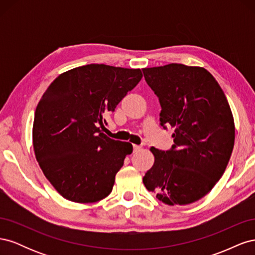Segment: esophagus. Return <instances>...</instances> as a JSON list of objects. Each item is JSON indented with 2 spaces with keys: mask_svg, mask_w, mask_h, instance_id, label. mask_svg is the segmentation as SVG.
Masks as SVG:
<instances>
[{
  "mask_svg": "<svg viewBox=\"0 0 255 255\" xmlns=\"http://www.w3.org/2000/svg\"><path fill=\"white\" fill-rule=\"evenodd\" d=\"M133 149H134V152H138L141 150V146L140 145H137V144H134L133 145Z\"/></svg>",
  "mask_w": 255,
  "mask_h": 255,
  "instance_id": "1",
  "label": "esophagus"
}]
</instances>
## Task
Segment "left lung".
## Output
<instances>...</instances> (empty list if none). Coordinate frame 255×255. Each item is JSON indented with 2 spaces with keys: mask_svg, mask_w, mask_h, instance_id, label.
<instances>
[{
  "mask_svg": "<svg viewBox=\"0 0 255 255\" xmlns=\"http://www.w3.org/2000/svg\"><path fill=\"white\" fill-rule=\"evenodd\" d=\"M142 72L159 100V125L174 129L170 150L150 149L155 160L142 182L165 204L194 203L220 180L232 154L235 126L229 102L202 67L169 64Z\"/></svg>",
  "mask_w": 255,
  "mask_h": 255,
  "instance_id": "left-lung-1",
  "label": "left lung"
}]
</instances>
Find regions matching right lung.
Returning a JSON list of instances; mask_svg holds the SVG:
<instances>
[{
    "instance_id": "right-lung-1",
    "label": "right lung",
    "mask_w": 255,
    "mask_h": 255,
    "mask_svg": "<svg viewBox=\"0 0 255 255\" xmlns=\"http://www.w3.org/2000/svg\"><path fill=\"white\" fill-rule=\"evenodd\" d=\"M141 78L140 69L90 64L61 73L45 90L36 107L33 145L43 174L65 199L94 203L112 192L133 146L101 128Z\"/></svg>"
}]
</instances>
